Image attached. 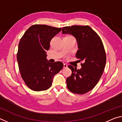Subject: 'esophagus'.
<instances>
[{
  "mask_svg": "<svg viewBox=\"0 0 122 122\" xmlns=\"http://www.w3.org/2000/svg\"><path fill=\"white\" fill-rule=\"evenodd\" d=\"M68 68V65H67V64H64L63 65V68Z\"/></svg>",
  "mask_w": 122,
  "mask_h": 122,
  "instance_id": "1",
  "label": "esophagus"
}]
</instances>
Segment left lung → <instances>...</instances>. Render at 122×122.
<instances>
[{
  "label": "left lung",
  "instance_id": "obj_1",
  "mask_svg": "<svg viewBox=\"0 0 122 122\" xmlns=\"http://www.w3.org/2000/svg\"><path fill=\"white\" fill-rule=\"evenodd\" d=\"M62 32L76 38L78 48L76 57L83 61L80 69L68 66L72 73L66 80L67 88L73 93H86L98 83L106 66V54L102 41L87 25L65 27Z\"/></svg>",
  "mask_w": 122,
  "mask_h": 122
}]
</instances>
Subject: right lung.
I'll use <instances>...</instances> for the list:
<instances>
[{
	"mask_svg": "<svg viewBox=\"0 0 122 122\" xmlns=\"http://www.w3.org/2000/svg\"><path fill=\"white\" fill-rule=\"evenodd\" d=\"M61 30L45 25H34L20 39L16 56L19 71L25 83L32 90L48 89L54 76L63 68L62 62L51 63L46 58L51 40Z\"/></svg>",
	"mask_w": 122,
	"mask_h": 122,
	"instance_id": "obj_1",
	"label": "right lung"
}]
</instances>
